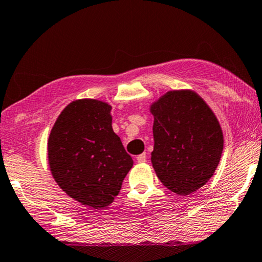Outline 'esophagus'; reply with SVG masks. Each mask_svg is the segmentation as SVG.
Here are the masks:
<instances>
[{
  "label": "esophagus",
  "mask_w": 262,
  "mask_h": 262,
  "mask_svg": "<svg viewBox=\"0 0 262 262\" xmlns=\"http://www.w3.org/2000/svg\"><path fill=\"white\" fill-rule=\"evenodd\" d=\"M146 154H142V155H139V156H137V162L138 163H145L146 162Z\"/></svg>",
  "instance_id": "34e87169"
}]
</instances>
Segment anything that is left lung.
Returning a JSON list of instances; mask_svg holds the SVG:
<instances>
[{"instance_id":"obj_1","label":"left lung","mask_w":262,"mask_h":262,"mask_svg":"<svg viewBox=\"0 0 262 262\" xmlns=\"http://www.w3.org/2000/svg\"><path fill=\"white\" fill-rule=\"evenodd\" d=\"M151 112L157 177L177 194H190L208 182L220 162L224 137L218 119L198 95L185 90L167 92Z\"/></svg>"}]
</instances>
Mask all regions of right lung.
Returning a JSON list of instances; mask_svg holds the SVG:
<instances>
[{
	"label": "right lung",
	"mask_w": 262,
	"mask_h": 262,
	"mask_svg": "<svg viewBox=\"0 0 262 262\" xmlns=\"http://www.w3.org/2000/svg\"><path fill=\"white\" fill-rule=\"evenodd\" d=\"M111 106L96 99L70 103L48 140V158L58 186L94 208L114 201L134 165L112 130Z\"/></svg>",
	"instance_id": "add662e5"
}]
</instances>
